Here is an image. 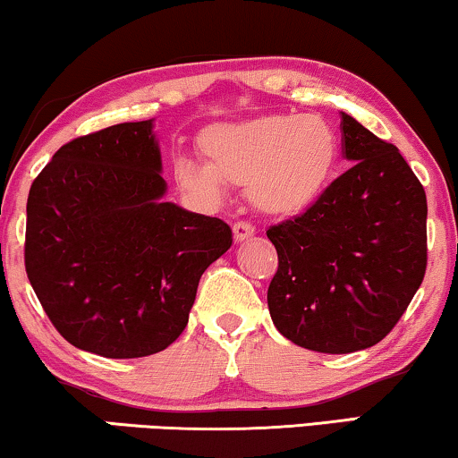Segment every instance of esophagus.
Wrapping results in <instances>:
<instances>
[{
    "mask_svg": "<svg viewBox=\"0 0 458 458\" xmlns=\"http://www.w3.org/2000/svg\"><path fill=\"white\" fill-rule=\"evenodd\" d=\"M254 233H256V229H254L252 223H248V221H237V223L233 225V237H235V242H246V240H250V237H252Z\"/></svg>",
    "mask_w": 458,
    "mask_h": 458,
    "instance_id": "esophagus-1",
    "label": "esophagus"
}]
</instances>
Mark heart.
Segmentation results:
<instances>
[{
	"label": "heart",
	"instance_id": "b5f03b06",
	"mask_svg": "<svg viewBox=\"0 0 458 458\" xmlns=\"http://www.w3.org/2000/svg\"><path fill=\"white\" fill-rule=\"evenodd\" d=\"M198 146L204 165L185 156L174 160V179L183 190L221 199L225 183L248 185L252 202L271 215H296L315 204L337 158L334 131L310 114L215 124Z\"/></svg>",
	"mask_w": 458,
	"mask_h": 458
}]
</instances>
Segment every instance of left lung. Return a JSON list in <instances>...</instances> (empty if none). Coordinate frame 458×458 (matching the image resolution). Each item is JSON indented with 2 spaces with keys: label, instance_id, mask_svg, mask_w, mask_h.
Segmentation results:
<instances>
[{
  "label": "left lung",
  "instance_id": "1",
  "mask_svg": "<svg viewBox=\"0 0 458 458\" xmlns=\"http://www.w3.org/2000/svg\"><path fill=\"white\" fill-rule=\"evenodd\" d=\"M354 162L304 215L267 231L279 256L268 310L279 334L325 354L371 348L404 315L428 267V199L392 146L342 112Z\"/></svg>",
  "mask_w": 458,
  "mask_h": 458
}]
</instances>
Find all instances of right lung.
Returning <instances> with one entry per match:
<instances>
[{"label": "right lung", "mask_w": 458, "mask_h": 458, "mask_svg": "<svg viewBox=\"0 0 458 458\" xmlns=\"http://www.w3.org/2000/svg\"><path fill=\"white\" fill-rule=\"evenodd\" d=\"M154 121L77 137L37 174L24 267L72 346L106 359L160 352L183 334L202 273L229 225L165 202Z\"/></svg>", "instance_id": "1"}]
</instances>
